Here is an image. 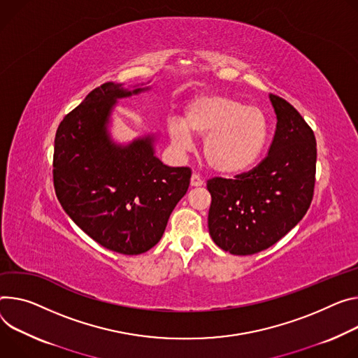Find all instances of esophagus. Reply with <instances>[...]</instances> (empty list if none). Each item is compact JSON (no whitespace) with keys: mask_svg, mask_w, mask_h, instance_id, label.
Here are the masks:
<instances>
[{"mask_svg":"<svg viewBox=\"0 0 358 358\" xmlns=\"http://www.w3.org/2000/svg\"><path fill=\"white\" fill-rule=\"evenodd\" d=\"M191 187H201L203 184H204V181H203V178L200 177V174H197V173H194L192 176H191Z\"/></svg>","mask_w":358,"mask_h":358,"instance_id":"esophagus-1","label":"esophagus"}]
</instances>
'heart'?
I'll return each instance as SVG.
<instances>
[{
  "label": "heart",
  "mask_w": 358,
  "mask_h": 358,
  "mask_svg": "<svg viewBox=\"0 0 358 358\" xmlns=\"http://www.w3.org/2000/svg\"><path fill=\"white\" fill-rule=\"evenodd\" d=\"M204 138V155L218 173H241L255 164L268 138V122L258 107L244 106L222 94H201L192 99L184 118L169 121V136L174 147L187 151L194 136Z\"/></svg>",
  "instance_id": "b5f03b06"
}]
</instances>
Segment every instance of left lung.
Segmentation results:
<instances>
[{
    "label": "left lung",
    "instance_id": "left-lung-1",
    "mask_svg": "<svg viewBox=\"0 0 358 358\" xmlns=\"http://www.w3.org/2000/svg\"><path fill=\"white\" fill-rule=\"evenodd\" d=\"M277 115L267 157L237 180L207 181L211 194L208 231L213 241L234 255L263 251L306 215L314 194L317 144L300 113L270 94Z\"/></svg>",
    "mask_w": 358,
    "mask_h": 358
}]
</instances>
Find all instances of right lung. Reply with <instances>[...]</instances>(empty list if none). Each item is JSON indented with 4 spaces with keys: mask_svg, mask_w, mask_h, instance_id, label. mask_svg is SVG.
<instances>
[{
    "mask_svg": "<svg viewBox=\"0 0 358 358\" xmlns=\"http://www.w3.org/2000/svg\"><path fill=\"white\" fill-rule=\"evenodd\" d=\"M144 85V84H141ZM129 91L106 83L59 122L52 177L57 199L70 218L103 247L137 255L164 234L169 218L189 185L188 167H169L154 152V136L115 144L108 122Z\"/></svg>",
    "mask_w": 358,
    "mask_h": 358,
    "instance_id": "add662e5",
    "label": "right lung"
}]
</instances>
